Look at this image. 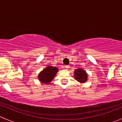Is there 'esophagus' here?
I'll return each instance as SVG.
<instances>
[{
	"label": "esophagus",
	"instance_id": "obj_1",
	"mask_svg": "<svg viewBox=\"0 0 122 122\" xmlns=\"http://www.w3.org/2000/svg\"><path fill=\"white\" fill-rule=\"evenodd\" d=\"M69 66H65V68H66V70H68V68H69Z\"/></svg>",
	"mask_w": 122,
	"mask_h": 122
}]
</instances>
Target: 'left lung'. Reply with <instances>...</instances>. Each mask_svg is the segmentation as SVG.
<instances>
[{"label":"left lung","instance_id":"1","mask_svg":"<svg viewBox=\"0 0 122 122\" xmlns=\"http://www.w3.org/2000/svg\"><path fill=\"white\" fill-rule=\"evenodd\" d=\"M75 79L81 83H84L88 80V74L84 70L81 68H77L74 72Z\"/></svg>","mask_w":122,"mask_h":122}]
</instances>
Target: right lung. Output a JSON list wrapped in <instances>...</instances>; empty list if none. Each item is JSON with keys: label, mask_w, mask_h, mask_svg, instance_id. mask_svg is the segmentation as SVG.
Listing matches in <instances>:
<instances>
[{"label": "right lung", "mask_w": 122, "mask_h": 122, "mask_svg": "<svg viewBox=\"0 0 122 122\" xmlns=\"http://www.w3.org/2000/svg\"><path fill=\"white\" fill-rule=\"evenodd\" d=\"M58 71V68L53 66H47L39 73L38 78L41 83L44 84H50Z\"/></svg>", "instance_id": "add662e5"}]
</instances>
